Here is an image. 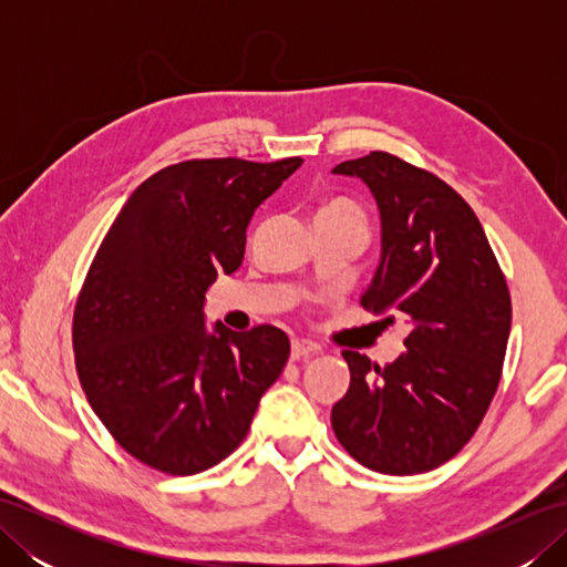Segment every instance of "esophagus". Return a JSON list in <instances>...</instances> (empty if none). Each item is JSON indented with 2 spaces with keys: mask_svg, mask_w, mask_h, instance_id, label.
<instances>
[{
  "mask_svg": "<svg viewBox=\"0 0 567 567\" xmlns=\"http://www.w3.org/2000/svg\"><path fill=\"white\" fill-rule=\"evenodd\" d=\"M319 351H321V348L317 343H311V341H305V339H295L292 341V360L311 358V355H317Z\"/></svg>",
  "mask_w": 567,
  "mask_h": 567,
  "instance_id": "esophagus-1",
  "label": "esophagus"
}]
</instances>
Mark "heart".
<instances>
[{"label": "heart", "instance_id": "heart-1", "mask_svg": "<svg viewBox=\"0 0 567 567\" xmlns=\"http://www.w3.org/2000/svg\"><path fill=\"white\" fill-rule=\"evenodd\" d=\"M317 216H341V219H353V221L365 224V216H363V212H360L358 204L348 202V199H331V202H327L317 212Z\"/></svg>", "mask_w": 567, "mask_h": 567}]
</instances>
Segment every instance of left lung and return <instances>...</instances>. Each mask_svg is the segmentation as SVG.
<instances>
[{
  "label": "left lung",
  "mask_w": 567,
  "mask_h": 567,
  "mask_svg": "<svg viewBox=\"0 0 567 567\" xmlns=\"http://www.w3.org/2000/svg\"><path fill=\"white\" fill-rule=\"evenodd\" d=\"M333 173L363 179L380 209L382 258L360 302L412 331L388 365L343 351L351 384L331 426L375 473H426L461 453L497 392L512 329L507 277L475 212L441 177L384 151Z\"/></svg>",
  "instance_id": "left-lung-1"
}]
</instances>
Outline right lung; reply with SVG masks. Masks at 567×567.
<instances>
[{
    "mask_svg": "<svg viewBox=\"0 0 567 567\" xmlns=\"http://www.w3.org/2000/svg\"><path fill=\"white\" fill-rule=\"evenodd\" d=\"M302 158L183 161L128 197L94 256L72 315L87 402L136 461L195 475L246 439L290 358L270 323L204 327V292L238 270L252 212Z\"/></svg>",
    "mask_w": 567,
    "mask_h": 567,
    "instance_id": "add662e5",
    "label": "right lung"
}]
</instances>
